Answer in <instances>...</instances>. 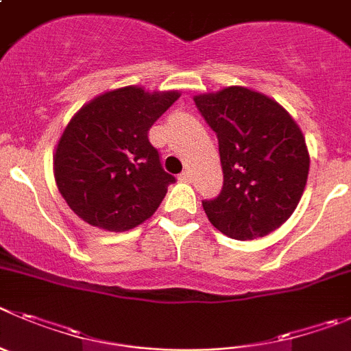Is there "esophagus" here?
<instances>
[{"instance_id": "esophagus-1", "label": "esophagus", "mask_w": 351, "mask_h": 351, "mask_svg": "<svg viewBox=\"0 0 351 351\" xmlns=\"http://www.w3.org/2000/svg\"><path fill=\"white\" fill-rule=\"evenodd\" d=\"M193 179V172L189 169H186V170H182L181 173H179V181H182V182H189Z\"/></svg>"}]
</instances>
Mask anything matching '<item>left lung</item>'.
<instances>
[{"instance_id":"obj_1","label":"left lung","mask_w":351,"mask_h":351,"mask_svg":"<svg viewBox=\"0 0 351 351\" xmlns=\"http://www.w3.org/2000/svg\"><path fill=\"white\" fill-rule=\"evenodd\" d=\"M219 141L223 189L204 210L214 228L234 240H254L280 228L304 191L310 154L301 128L278 102L228 86L195 95Z\"/></svg>"}]
</instances>
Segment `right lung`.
I'll use <instances>...</instances> for the list:
<instances>
[{"label": "right lung", "instance_id": "add662e5", "mask_svg": "<svg viewBox=\"0 0 351 351\" xmlns=\"http://www.w3.org/2000/svg\"><path fill=\"white\" fill-rule=\"evenodd\" d=\"M179 92L123 86L71 118L53 154L60 195L85 223L127 231L149 219L176 178L163 170L147 134Z\"/></svg>", "mask_w": 351, "mask_h": 351}]
</instances>
